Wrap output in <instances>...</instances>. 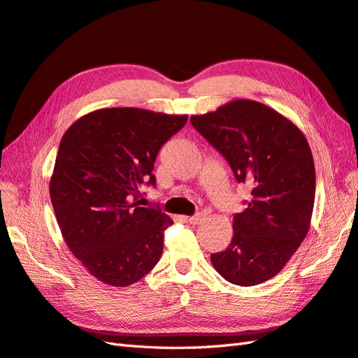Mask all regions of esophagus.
I'll return each instance as SVG.
<instances>
[{
    "label": "esophagus",
    "instance_id": "obj_1",
    "mask_svg": "<svg viewBox=\"0 0 358 358\" xmlns=\"http://www.w3.org/2000/svg\"><path fill=\"white\" fill-rule=\"evenodd\" d=\"M203 219H206V216H203V214H195V216L186 217V220H187L190 224H199V223H202Z\"/></svg>",
    "mask_w": 358,
    "mask_h": 358
}]
</instances>
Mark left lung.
I'll list each match as a JSON object with an SVG mask.
<instances>
[{
    "instance_id": "1",
    "label": "left lung",
    "mask_w": 358,
    "mask_h": 358,
    "mask_svg": "<svg viewBox=\"0 0 358 358\" xmlns=\"http://www.w3.org/2000/svg\"><path fill=\"white\" fill-rule=\"evenodd\" d=\"M190 122L249 190L246 208L234 214L231 244L211 255L213 267L240 287L271 279L310 227L315 165L308 141L278 110L246 99L193 115Z\"/></svg>"
}]
</instances>
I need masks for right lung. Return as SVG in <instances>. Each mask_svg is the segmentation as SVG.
Masks as SVG:
<instances>
[{
    "label": "right lung",
    "instance_id": "add662e5",
    "mask_svg": "<svg viewBox=\"0 0 358 358\" xmlns=\"http://www.w3.org/2000/svg\"><path fill=\"white\" fill-rule=\"evenodd\" d=\"M186 121L106 108L79 118L61 139L50 201L67 248L100 282L129 287L159 262L172 220L159 208L141 207V190L156 186L157 152Z\"/></svg>",
    "mask_w": 358,
    "mask_h": 358
}]
</instances>
